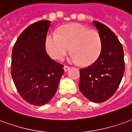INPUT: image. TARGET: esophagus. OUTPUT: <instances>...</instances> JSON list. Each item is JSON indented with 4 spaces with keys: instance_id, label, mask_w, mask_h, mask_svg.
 <instances>
[{
    "instance_id": "esophagus-1",
    "label": "esophagus",
    "mask_w": 132,
    "mask_h": 132,
    "mask_svg": "<svg viewBox=\"0 0 132 132\" xmlns=\"http://www.w3.org/2000/svg\"><path fill=\"white\" fill-rule=\"evenodd\" d=\"M63 69H64V71H65V72H67V71H68V70L70 69V67H68V66H66V65H65V66L63 67Z\"/></svg>"
}]
</instances>
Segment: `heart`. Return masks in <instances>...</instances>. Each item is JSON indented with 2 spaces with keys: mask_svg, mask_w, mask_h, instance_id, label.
<instances>
[{
  "mask_svg": "<svg viewBox=\"0 0 132 132\" xmlns=\"http://www.w3.org/2000/svg\"><path fill=\"white\" fill-rule=\"evenodd\" d=\"M102 39L98 31L90 30L81 24L65 26L58 34L50 33L46 36L45 48L53 59L60 60L68 52L72 53L71 60L88 66L96 61L101 53Z\"/></svg>",
  "mask_w": 132,
  "mask_h": 132,
  "instance_id": "obj_1",
  "label": "heart"
}]
</instances>
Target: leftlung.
Masks as SVG:
<instances>
[{
    "mask_svg": "<svg viewBox=\"0 0 132 132\" xmlns=\"http://www.w3.org/2000/svg\"><path fill=\"white\" fill-rule=\"evenodd\" d=\"M102 39L101 53L96 62L80 70L79 87L86 98L103 103L113 96L125 72L124 51L112 31L103 24L93 21Z\"/></svg>",
    "mask_w": 132,
    "mask_h": 132,
    "instance_id": "obj_1",
    "label": "left lung"
}]
</instances>
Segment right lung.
<instances>
[{"mask_svg": "<svg viewBox=\"0 0 132 132\" xmlns=\"http://www.w3.org/2000/svg\"><path fill=\"white\" fill-rule=\"evenodd\" d=\"M51 26L48 20L38 21L23 31L13 46L11 75L18 93L34 105H44L54 96L63 65L46 53L45 40Z\"/></svg>", "mask_w": 132, "mask_h": 132, "instance_id": "right-lung-1", "label": "right lung"}]
</instances>
